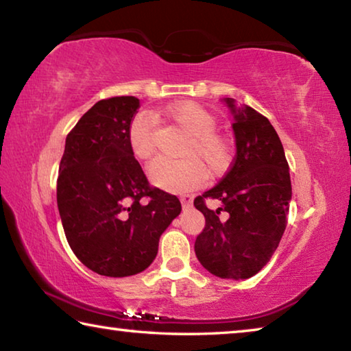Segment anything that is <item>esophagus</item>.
<instances>
[{
	"label": "esophagus",
	"instance_id": "esophagus-1",
	"mask_svg": "<svg viewBox=\"0 0 351 351\" xmlns=\"http://www.w3.org/2000/svg\"><path fill=\"white\" fill-rule=\"evenodd\" d=\"M181 199V204L184 209H187V207L192 206V201H193V197H190V195H182V197L180 198Z\"/></svg>",
	"mask_w": 351,
	"mask_h": 351
}]
</instances>
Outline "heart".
<instances>
[{
	"instance_id": "obj_1",
	"label": "heart",
	"mask_w": 351,
	"mask_h": 351,
	"mask_svg": "<svg viewBox=\"0 0 351 351\" xmlns=\"http://www.w3.org/2000/svg\"><path fill=\"white\" fill-rule=\"evenodd\" d=\"M165 117L186 133L182 156L178 161L156 158L148 165V178L153 186L171 193H184L197 189L204 180L206 165L209 173L217 175L229 165L230 145L215 133L217 121L199 105L182 102L165 111ZM130 148L136 158L147 159L154 152V128L144 112L134 116L128 130Z\"/></svg>"
}]
</instances>
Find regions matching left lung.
Listing matches in <instances>:
<instances>
[{
	"mask_svg": "<svg viewBox=\"0 0 351 351\" xmlns=\"http://www.w3.org/2000/svg\"><path fill=\"white\" fill-rule=\"evenodd\" d=\"M223 102L234 116L237 153L223 180L193 201L206 218L195 254L210 274L243 280L257 274L280 243L293 190L283 145L271 122L235 99ZM206 197L221 200L222 207L209 210Z\"/></svg>",
	"mask_w": 351,
	"mask_h": 351,
	"instance_id": "1",
	"label": "left lung"
}]
</instances>
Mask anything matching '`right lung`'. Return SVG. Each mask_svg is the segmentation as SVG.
<instances>
[{"label":"right lung","instance_id":"1","mask_svg":"<svg viewBox=\"0 0 351 351\" xmlns=\"http://www.w3.org/2000/svg\"><path fill=\"white\" fill-rule=\"evenodd\" d=\"M139 99H104L66 136L57 180V206L71 249L106 277L142 272L159 239L181 213L175 195L150 187L130 148Z\"/></svg>","mask_w":351,"mask_h":351}]
</instances>
